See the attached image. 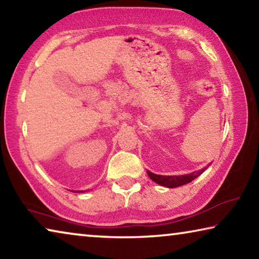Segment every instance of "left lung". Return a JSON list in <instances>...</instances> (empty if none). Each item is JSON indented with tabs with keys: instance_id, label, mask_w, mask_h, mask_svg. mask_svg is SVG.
<instances>
[{
	"instance_id": "8db88e82",
	"label": "left lung",
	"mask_w": 259,
	"mask_h": 259,
	"mask_svg": "<svg viewBox=\"0 0 259 259\" xmlns=\"http://www.w3.org/2000/svg\"><path fill=\"white\" fill-rule=\"evenodd\" d=\"M210 164L211 163H209L207 166H204V168L198 170V171H193L186 175H179V176H163V175L153 174L150 170H147V175L153 182L159 184L161 186L168 188H176L194 181L195 178H198L201 174L205 171V169H207Z\"/></svg>"
}]
</instances>
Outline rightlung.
Here are the masks:
<instances>
[{
	"label": "right lung",
	"instance_id": "1",
	"mask_svg": "<svg viewBox=\"0 0 259 259\" xmlns=\"http://www.w3.org/2000/svg\"><path fill=\"white\" fill-rule=\"evenodd\" d=\"M71 192H74V193H83L84 191H71Z\"/></svg>",
	"mask_w": 259,
	"mask_h": 259
}]
</instances>
